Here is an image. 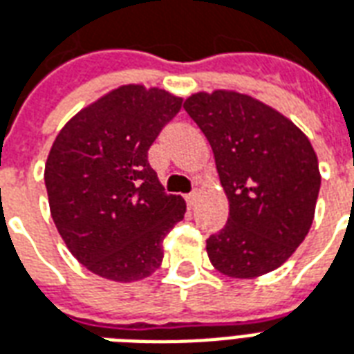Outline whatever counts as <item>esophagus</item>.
<instances>
[{
	"label": "esophagus",
	"instance_id": "1",
	"mask_svg": "<svg viewBox=\"0 0 354 354\" xmlns=\"http://www.w3.org/2000/svg\"><path fill=\"white\" fill-rule=\"evenodd\" d=\"M197 197H198L197 191H191L189 195L185 197V201H187V206H189V208H193V206H195V203H197Z\"/></svg>",
	"mask_w": 354,
	"mask_h": 354
}]
</instances>
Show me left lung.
<instances>
[{
  "label": "left lung",
  "mask_w": 354,
  "mask_h": 354,
  "mask_svg": "<svg viewBox=\"0 0 354 354\" xmlns=\"http://www.w3.org/2000/svg\"><path fill=\"white\" fill-rule=\"evenodd\" d=\"M185 112L214 151L229 219L206 240L214 268L251 279L276 270L310 232L321 187L313 146L290 122L238 91H198Z\"/></svg>",
  "instance_id": "obj_1"
}]
</instances>
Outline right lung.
Instances as JSON below:
<instances>
[{
  "mask_svg": "<svg viewBox=\"0 0 354 354\" xmlns=\"http://www.w3.org/2000/svg\"><path fill=\"white\" fill-rule=\"evenodd\" d=\"M182 109V97L120 86L57 133L44 185L57 232L78 263L112 281H138L161 266L163 238L185 203L167 195L148 150Z\"/></svg>",
  "mask_w": 354,
  "mask_h": 354,
  "instance_id": "right-lung-1",
  "label": "right lung"
}]
</instances>
